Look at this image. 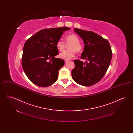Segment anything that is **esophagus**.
I'll return each instance as SVG.
<instances>
[{"label":"esophagus","mask_w":133,"mask_h":133,"mask_svg":"<svg viewBox=\"0 0 133 133\" xmlns=\"http://www.w3.org/2000/svg\"><path fill=\"white\" fill-rule=\"evenodd\" d=\"M68 61L67 60H65V63H67Z\"/></svg>","instance_id":"esophagus-1"}]
</instances>
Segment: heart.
Returning <instances> with one entry per match:
<instances>
[{"instance_id":"obj_1","label":"heart","mask_w":133,"mask_h":133,"mask_svg":"<svg viewBox=\"0 0 133 133\" xmlns=\"http://www.w3.org/2000/svg\"><path fill=\"white\" fill-rule=\"evenodd\" d=\"M65 42L67 44H70L68 46L69 49L64 51L60 54L59 56L62 59L69 60L75 56L76 52H80L83 50L82 44L80 42V39L78 36L75 34H70L66 36ZM56 46L58 50L62 51L65 49L66 44L63 40L59 39L57 41Z\"/></svg>"}]
</instances>
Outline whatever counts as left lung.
Segmentation results:
<instances>
[{"instance_id":"obj_1","label":"left lung","mask_w":133,"mask_h":133,"mask_svg":"<svg viewBox=\"0 0 133 133\" xmlns=\"http://www.w3.org/2000/svg\"><path fill=\"white\" fill-rule=\"evenodd\" d=\"M85 45L81 59L74 60L75 68L72 71L73 79L78 84L90 86L99 82L106 73L111 63L112 51L107 39L90 31L74 28Z\"/></svg>"}]
</instances>
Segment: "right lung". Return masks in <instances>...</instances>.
<instances>
[{"label": "right lung", "mask_w": 133, "mask_h": 133, "mask_svg": "<svg viewBox=\"0 0 133 133\" xmlns=\"http://www.w3.org/2000/svg\"><path fill=\"white\" fill-rule=\"evenodd\" d=\"M70 29L67 27L42 29L26 40L22 66L33 84L45 87L57 81L58 71L63 66L64 60L55 58L58 55L56 44L64 31Z\"/></svg>", "instance_id": "1"}]
</instances>
